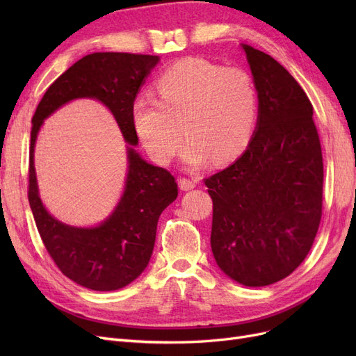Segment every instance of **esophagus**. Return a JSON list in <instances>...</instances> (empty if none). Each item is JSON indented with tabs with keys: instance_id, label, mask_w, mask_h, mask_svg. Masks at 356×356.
I'll return each instance as SVG.
<instances>
[{
	"instance_id": "esophagus-1",
	"label": "esophagus",
	"mask_w": 356,
	"mask_h": 356,
	"mask_svg": "<svg viewBox=\"0 0 356 356\" xmlns=\"http://www.w3.org/2000/svg\"><path fill=\"white\" fill-rule=\"evenodd\" d=\"M179 187H181V190H184V191H187V190H191V188H195L196 187V184H197V181L196 179H190V178H179Z\"/></svg>"
}]
</instances>
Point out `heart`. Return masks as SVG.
<instances>
[{"label":"heart","mask_w":356,"mask_h":356,"mask_svg":"<svg viewBox=\"0 0 356 356\" xmlns=\"http://www.w3.org/2000/svg\"><path fill=\"white\" fill-rule=\"evenodd\" d=\"M157 99L139 95L132 102V124L148 154L168 165L184 134V160L202 165L238 157L251 141L258 98L251 74L188 58L174 63L156 83Z\"/></svg>","instance_id":"b5f03b06"}]
</instances>
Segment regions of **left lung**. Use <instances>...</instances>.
Listing matches in <instances>:
<instances>
[{"label":"left lung","mask_w":356,"mask_h":356,"mask_svg":"<svg viewBox=\"0 0 356 356\" xmlns=\"http://www.w3.org/2000/svg\"><path fill=\"white\" fill-rule=\"evenodd\" d=\"M242 47L258 95L255 132L233 165L203 181L215 261L236 282L266 286L293 273L314 245L324 165L305 90L270 55Z\"/></svg>","instance_id":"obj_1"}]
</instances>
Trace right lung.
<instances>
[{"instance_id":"add662e5","label":"right lung","mask_w":356,"mask_h":356,"mask_svg":"<svg viewBox=\"0 0 356 356\" xmlns=\"http://www.w3.org/2000/svg\"><path fill=\"white\" fill-rule=\"evenodd\" d=\"M157 62L159 56L152 55L92 53L50 84L32 117L28 199L38 233L59 270L93 291L120 289L144 272L153 254L159 217L177 199L178 184L169 170L147 163L127 147L126 187L114 212L98 227H71L42 207L34 169L35 139L44 118L63 104L93 98L108 106L126 143L136 145L132 102Z\"/></svg>"}]
</instances>
